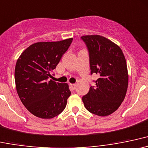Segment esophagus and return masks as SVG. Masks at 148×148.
Returning <instances> with one entry per match:
<instances>
[{
    "mask_svg": "<svg viewBox=\"0 0 148 148\" xmlns=\"http://www.w3.org/2000/svg\"><path fill=\"white\" fill-rule=\"evenodd\" d=\"M70 85H71V88H72V89H74L76 88V84H70Z\"/></svg>",
    "mask_w": 148,
    "mask_h": 148,
    "instance_id": "1",
    "label": "esophagus"
}]
</instances>
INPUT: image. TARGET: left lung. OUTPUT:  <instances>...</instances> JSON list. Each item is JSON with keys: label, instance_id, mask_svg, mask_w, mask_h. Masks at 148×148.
Here are the masks:
<instances>
[{"label": "left lung", "instance_id": "8db88e82", "mask_svg": "<svg viewBox=\"0 0 148 148\" xmlns=\"http://www.w3.org/2000/svg\"><path fill=\"white\" fill-rule=\"evenodd\" d=\"M81 38L89 50L91 74L99 76L95 87L82 97L84 107L98 116L110 115L119 108L127 94L129 75L125 57L117 45L103 36Z\"/></svg>", "mask_w": 148, "mask_h": 148}]
</instances>
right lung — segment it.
Masks as SVG:
<instances>
[{"mask_svg": "<svg viewBox=\"0 0 148 148\" xmlns=\"http://www.w3.org/2000/svg\"><path fill=\"white\" fill-rule=\"evenodd\" d=\"M73 38L30 45L17 59L14 70L16 92L26 108L36 117L51 119L65 109L71 91L67 83L49 80Z\"/></svg>", "mask_w": 148, "mask_h": 148, "instance_id": "obj_1", "label": "right lung"}]
</instances>
